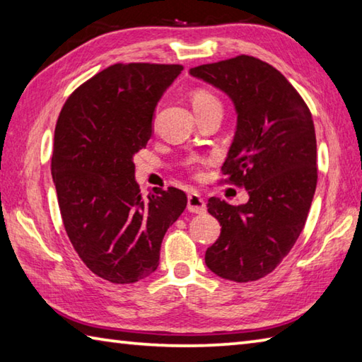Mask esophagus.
<instances>
[{
  "label": "esophagus",
  "instance_id": "34e87169",
  "mask_svg": "<svg viewBox=\"0 0 362 362\" xmlns=\"http://www.w3.org/2000/svg\"><path fill=\"white\" fill-rule=\"evenodd\" d=\"M188 210L192 214H204L207 210L206 201L201 198L198 193H189L188 194Z\"/></svg>",
  "mask_w": 362,
  "mask_h": 362
}]
</instances>
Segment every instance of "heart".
I'll list each match as a JSON object with an SVG mask.
<instances>
[{"instance_id":"heart-1","label":"heart","mask_w":362,"mask_h":362,"mask_svg":"<svg viewBox=\"0 0 362 362\" xmlns=\"http://www.w3.org/2000/svg\"><path fill=\"white\" fill-rule=\"evenodd\" d=\"M192 104H193V109H194L196 114L201 112V110H206L209 107H212V106H221L220 101L216 100V96H214L212 93H210V91L202 90V88L193 91Z\"/></svg>"}]
</instances>
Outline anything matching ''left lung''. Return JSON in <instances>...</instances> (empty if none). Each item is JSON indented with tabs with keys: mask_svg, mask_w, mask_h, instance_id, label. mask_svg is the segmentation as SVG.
I'll use <instances>...</instances> for the list:
<instances>
[{
	"mask_svg": "<svg viewBox=\"0 0 362 362\" xmlns=\"http://www.w3.org/2000/svg\"><path fill=\"white\" fill-rule=\"evenodd\" d=\"M189 74L233 101L238 124L221 170L248 192L242 206L209 199L221 233L206 264L221 279L259 280L290 253L310 210L318 179L312 114L286 77L255 57L201 64Z\"/></svg>",
	"mask_w": 362,
	"mask_h": 362,
	"instance_id": "1",
	"label": "left lung"
}]
</instances>
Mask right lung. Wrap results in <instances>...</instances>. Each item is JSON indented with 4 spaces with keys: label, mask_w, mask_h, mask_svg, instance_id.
<instances>
[{
    "label": "right lung",
    "mask_w": 362,
    "mask_h": 362,
    "mask_svg": "<svg viewBox=\"0 0 362 362\" xmlns=\"http://www.w3.org/2000/svg\"><path fill=\"white\" fill-rule=\"evenodd\" d=\"M182 69L114 64L81 85L58 117L52 179L63 225L85 266L112 284L156 271L164 234L187 207V194L174 187L142 198L133 161L152 137L156 104Z\"/></svg>",
    "instance_id": "add662e5"
}]
</instances>
